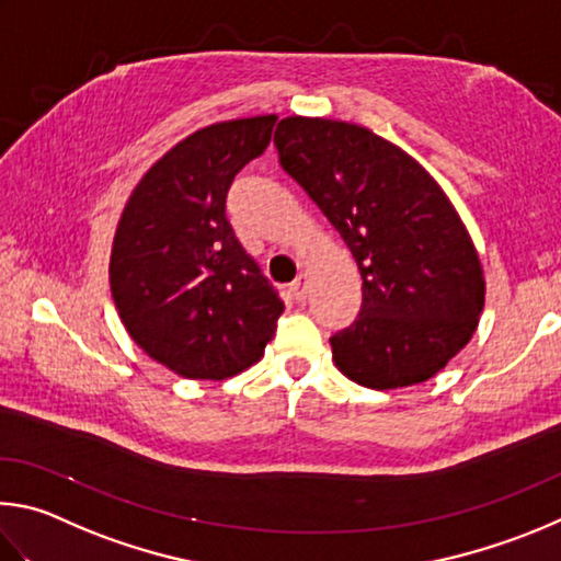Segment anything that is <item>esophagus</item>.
<instances>
[{"label":"esophagus","mask_w":561,"mask_h":561,"mask_svg":"<svg viewBox=\"0 0 561 561\" xmlns=\"http://www.w3.org/2000/svg\"><path fill=\"white\" fill-rule=\"evenodd\" d=\"M290 290H293V298H296L298 302L306 300V298H308V273H300L298 278L293 280Z\"/></svg>","instance_id":"1"}]
</instances>
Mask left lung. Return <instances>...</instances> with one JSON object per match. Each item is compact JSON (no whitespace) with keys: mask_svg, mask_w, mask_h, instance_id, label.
Here are the masks:
<instances>
[{"mask_svg":"<svg viewBox=\"0 0 561 561\" xmlns=\"http://www.w3.org/2000/svg\"><path fill=\"white\" fill-rule=\"evenodd\" d=\"M273 142L362 275L357 320L330 337L335 367L377 391L438 375L473 337L485 306L483 265L446 192L362 125L293 115Z\"/></svg>","mask_w":561,"mask_h":561,"instance_id":"1","label":"left lung"}]
</instances>
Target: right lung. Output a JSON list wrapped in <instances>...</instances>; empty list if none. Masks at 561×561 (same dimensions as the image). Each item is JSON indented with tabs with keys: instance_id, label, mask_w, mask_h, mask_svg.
<instances>
[{
	"instance_id": "right-lung-1",
	"label": "right lung",
	"mask_w": 561,
	"mask_h": 561,
	"mask_svg": "<svg viewBox=\"0 0 561 561\" xmlns=\"http://www.w3.org/2000/svg\"><path fill=\"white\" fill-rule=\"evenodd\" d=\"M275 115L214 123L176 142L127 199L111 253L125 330L186 379H229L263 357L283 300L226 219L233 176L263 154Z\"/></svg>"
}]
</instances>
